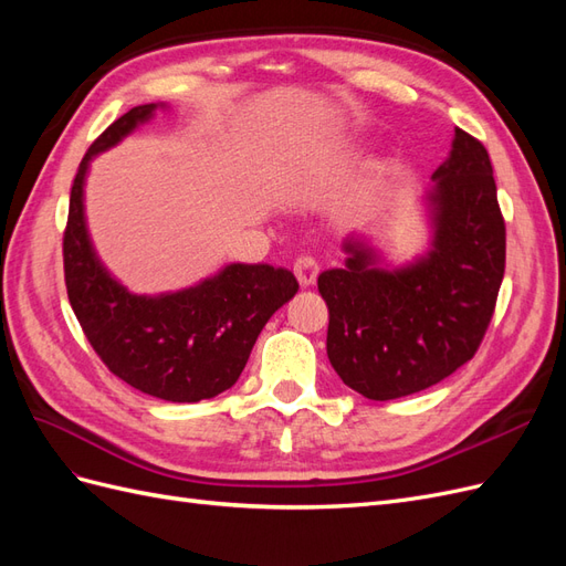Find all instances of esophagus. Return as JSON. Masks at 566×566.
<instances>
[{"label":"esophagus","mask_w":566,"mask_h":566,"mask_svg":"<svg viewBox=\"0 0 566 566\" xmlns=\"http://www.w3.org/2000/svg\"><path fill=\"white\" fill-rule=\"evenodd\" d=\"M293 271H295L300 285L310 287V285H314V281L318 276V262L314 260V256H297Z\"/></svg>","instance_id":"esophagus-1"}]
</instances>
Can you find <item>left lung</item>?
Masks as SVG:
<instances>
[{
    "label": "left lung",
    "instance_id": "left-lung-1",
    "mask_svg": "<svg viewBox=\"0 0 566 566\" xmlns=\"http://www.w3.org/2000/svg\"><path fill=\"white\" fill-rule=\"evenodd\" d=\"M420 205L430 241L413 260L394 264L373 235L349 233L345 264L318 276L331 366L373 401L422 391L468 364L503 281L505 224L474 136L455 129Z\"/></svg>",
    "mask_w": 566,
    "mask_h": 566
}]
</instances>
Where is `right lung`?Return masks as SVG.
Returning a JSON list of instances; mask_svg holds the SVG:
<instances>
[{
  "label": "right lung",
  "instance_id": "1",
  "mask_svg": "<svg viewBox=\"0 0 566 566\" xmlns=\"http://www.w3.org/2000/svg\"><path fill=\"white\" fill-rule=\"evenodd\" d=\"M167 108L144 104L127 111L82 158L63 235V266L67 300L111 373L156 399L196 403L235 385L256 335L300 285L283 266L233 262L172 293L139 295L101 262L84 208L92 160Z\"/></svg>",
  "mask_w": 566,
  "mask_h": 566
}]
</instances>
